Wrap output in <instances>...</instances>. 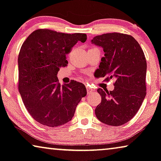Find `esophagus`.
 <instances>
[{
    "label": "esophagus",
    "mask_w": 161,
    "mask_h": 161,
    "mask_svg": "<svg viewBox=\"0 0 161 161\" xmlns=\"http://www.w3.org/2000/svg\"><path fill=\"white\" fill-rule=\"evenodd\" d=\"M86 91H87V93L88 94H90V93H92V92L94 91L92 89L91 87H90V86H86Z\"/></svg>",
    "instance_id": "34e87169"
}]
</instances>
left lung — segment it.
Returning <instances> with one entry per match:
<instances>
[{"label":"left lung","mask_w":161,"mask_h":161,"mask_svg":"<svg viewBox=\"0 0 161 161\" xmlns=\"http://www.w3.org/2000/svg\"><path fill=\"white\" fill-rule=\"evenodd\" d=\"M92 44L103 48L99 77L115 80L113 91L99 88L102 102L95 109L99 120L112 126L122 125L133 117L146 95L147 63L143 51L131 36L109 33L96 36Z\"/></svg>","instance_id":"obj_1"}]
</instances>
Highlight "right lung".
Segmentation results:
<instances>
[{"label":"right lung","instance_id":"1","mask_svg":"<svg viewBox=\"0 0 161 161\" xmlns=\"http://www.w3.org/2000/svg\"><path fill=\"white\" fill-rule=\"evenodd\" d=\"M86 40L85 34L38 29L23 44L18 58L19 92L29 113L43 125L54 127L70 121L86 95L82 83L71 81L61 86L57 76L67 65L71 48Z\"/></svg>","mask_w":161,"mask_h":161}]
</instances>
